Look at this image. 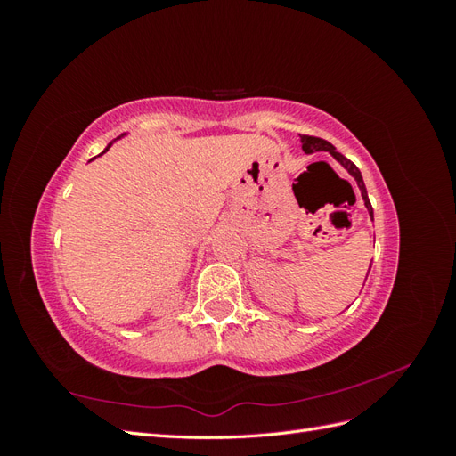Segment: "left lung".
<instances>
[{
    "mask_svg": "<svg viewBox=\"0 0 456 456\" xmlns=\"http://www.w3.org/2000/svg\"><path fill=\"white\" fill-rule=\"evenodd\" d=\"M300 142H302V150H305V154H315V151H329V154L333 156L342 165V167L354 176V181L357 183V188H360V191H362V198L365 201L369 216L372 220V207H370V201H369V196H367V188H365V183H363V176H362L360 169H357L348 158H344L340 151H337V148L333 144L323 141V139H317V136H308V134H300ZM369 270H370V266H369Z\"/></svg>",
    "mask_w": 456,
    "mask_h": 456,
    "instance_id": "8db88e82",
    "label": "left lung"
}]
</instances>
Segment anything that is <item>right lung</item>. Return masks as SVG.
<instances>
[{"instance_id": "add662e5", "label": "right lung", "mask_w": 456, "mask_h": 456, "mask_svg": "<svg viewBox=\"0 0 456 456\" xmlns=\"http://www.w3.org/2000/svg\"><path fill=\"white\" fill-rule=\"evenodd\" d=\"M121 136H126V133H123V134H121ZM121 136H118V139H121ZM118 139H116V141H118ZM116 141H112V142H110V144H108V146H106V148H104V151H102V154H106V151H108V150H110V146H112V144H114V142H116ZM102 154H99V156H102Z\"/></svg>"}]
</instances>
